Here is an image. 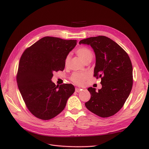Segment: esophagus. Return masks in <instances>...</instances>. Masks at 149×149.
Wrapping results in <instances>:
<instances>
[{
  "label": "esophagus",
  "instance_id": "34e87169",
  "mask_svg": "<svg viewBox=\"0 0 149 149\" xmlns=\"http://www.w3.org/2000/svg\"><path fill=\"white\" fill-rule=\"evenodd\" d=\"M82 89H81L80 88H75V92H80Z\"/></svg>",
  "mask_w": 149,
  "mask_h": 149
}]
</instances>
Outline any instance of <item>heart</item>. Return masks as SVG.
I'll list each match as a JSON object with an SVG mask.
<instances>
[{
  "instance_id": "heart-1",
  "label": "heart",
  "mask_w": 149,
  "mask_h": 149,
  "mask_svg": "<svg viewBox=\"0 0 149 149\" xmlns=\"http://www.w3.org/2000/svg\"><path fill=\"white\" fill-rule=\"evenodd\" d=\"M78 56H79L82 60L85 63L86 61H88L91 59L93 56V54L92 51L86 47H81L78 49L76 51ZM70 58V55H68L66 57L65 60V65L67 66L69 63ZM88 78V74L86 72H77L72 74L70 77V80L71 81L77 85L83 84L85 81L87 80Z\"/></svg>"
}]
</instances>
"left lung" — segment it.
<instances>
[{"label":"left lung","mask_w":149,"mask_h":149,"mask_svg":"<svg viewBox=\"0 0 149 149\" xmlns=\"http://www.w3.org/2000/svg\"><path fill=\"white\" fill-rule=\"evenodd\" d=\"M79 44L90 45L95 54L94 77L101 78L102 88L96 91L89 88L91 99L85 103L89 111L106 118L115 115L123 106L133 85L131 60L121 47L106 36L89 37Z\"/></svg>","instance_id":"1"}]
</instances>
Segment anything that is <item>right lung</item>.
<instances>
[{
  "mask_svg": "<svg viewBox=\"0 0 149 149\" xmlns=\"http://www.w3.org/2000/svg\"><path fill=\"white\" fill-rule=\"evenodd\" d=\"M77 45L76 40L45 37L23 53L17 83L28 110L37 118L48 120L65 109L75 91L71 84L56 86L53 72L65 69V60Z\"/></svg>",
  "mask_w": 149,
  "mask_h": 149,
  "instance_id": "1",
  "label": "right lung"
}]
</instances>
